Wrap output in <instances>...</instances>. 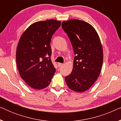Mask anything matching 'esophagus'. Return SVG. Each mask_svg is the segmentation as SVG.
<instances>
[{
  "mask_svg": "<svg viewBox=\"0 0 121 121\" xmlns=\"http://www.w3.org/2000/svg\"><path fill=\"white\" fill-rule=\"evenodd\" d=\"M62 65H63V63H58V67H60Z\"/></svg>",
  "mask_w": 121,
  "mask_h": 121,
  "instance_id": "1",
  "label": "esophagus"
}]
</instances>
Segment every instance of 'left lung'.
<instances>
[{"label":"left lung","instance_id":"8db88e82","mask_svg":"<svg viewBox=\"0 0 121 121\" xmlns=\"http://www.w3.org/2000/svg\"><path fill=\"white\" fill-rule=\"evenodd\" d=\"M62 27L75 54L72 72L65 77L66 84L72 90L84 92L93 85L100 74L103 62L100 39L95 29L85 21L70 20L63 21Z\"/></svg>","mask_w":121,"mask_h":121}]
</instances>
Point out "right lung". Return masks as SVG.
Segmentation results:
<instances>
[{"label":"right lung","mask_w":121,"mask_h":121,"mask_svg":"<svg viewBox=\"0 0 121 121\" xmlns=\"http://www.w3.org/2000/svg\"><path fill=\"white\" fill-rule=\"evenodd\" d=\"M60 24L52 19L35 22L20 39L16 53L17 68L21 78L32 88L47 87L55 73L50 43Z\"/></svg>","instance_id":"add662e5"}]
</instances>
